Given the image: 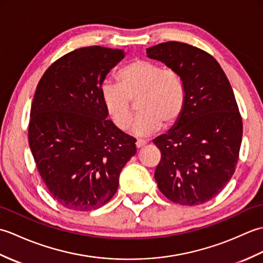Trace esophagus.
<instances>
[{"label":"esophagus","instance_id":"1","mask_svg":"<svg viewBox=\"0 0 263 263\" xmlns=\"http://www.w3.org/2000/svg\"><path fill=\"white\" fill-rule=\"evenodd\" d=\"M147 144V141L146 140H142V139H138L137 142H136V146L138 149H140L142 147H144Z\"/></svg>","mask_w":263,"mask_h":263}]
</instances>
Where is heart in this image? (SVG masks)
<instances>
[{
  "instance_id": "heart-1",
  "label": "heart",
  "mask_w": 263,
  "mask_h": 263,
  "mask_svg": "<svg viewBox=\"0 0 263 263\" xmlns=\"http://www.w3.org/2000/svg\"><path fill=\"white\" fill-rule=\"evenodd\" d=\"M119 83L105 82L100 97L106 113L121 131H126L133 117V104L140 113L133 124L138 136H149L161 125L173 126L181 119L186 104V89L180 72L149 60H135L116 73Z\"/></svg>"
}]
</instances>
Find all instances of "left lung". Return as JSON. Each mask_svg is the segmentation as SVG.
<instances>
[{
    "mask_svg": "<svg viewBox=\"0 0 263 263\" xmlns=\"http://www.w3.org/2000/svg\"><path fill=\"white\" fill-rule=\"evenodd\" d=\"M147 54L180 72L186 89L181 119L154 140L161 154L155 180L173 202H208L230 182L241 148L243 122L231 83L212 55L189 44L161 43Z\"/></svg>",
    "mask_w": 263,
    "mask_h": 263,
    "instance_id": "obj_1",
    "label": "left lung"
}]
</instances>
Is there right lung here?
<instances>
[{
    "instance_id": "obj_1",
    "label": "right lung",
    "mask_w": 263,
    "mask_h": 263,
    "mask_svg": "<svg viewBox=\"0 0 263 263\" xmlns=\"http://www.w3.org/2000/svg\"><path fill=\"white\" fill-rule=\"evenodd\" d=\"M123 57L121 49L78 48L52 63L37 85L28 140L39 175L64 208L107 203L137 153V140L107 120L100 97L106 74Z\"/></svg>"
}]
</instances>
